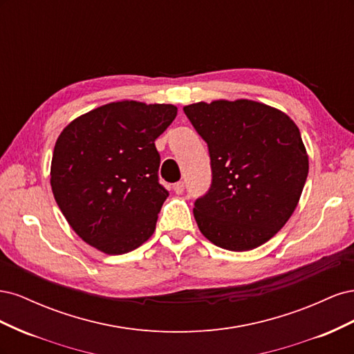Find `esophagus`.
<instances>
[{
    "label": "esophagus",
    "instance_id": "34e87169",
    "mask_svg": "<svg viewBox=\"0 0 354 354\" xmlns=\"http://www.w3.org/2000/svg\"><path fill=\"white\" fill-rule=\"evenodd\" d=\"M173 190L176 192L177 195H181L185 192V183L183 181H178V183H176L174 186H173Z\"/></svg>",
    "mask_w": 354,
    "mask_h": 354
}]
</instances>
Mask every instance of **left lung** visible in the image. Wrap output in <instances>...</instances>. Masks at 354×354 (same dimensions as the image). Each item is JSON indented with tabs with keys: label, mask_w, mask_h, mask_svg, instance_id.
Instances as JSON below:
<instances>
[{
	"label": "left lung",
	"mask_w": 354,
	"mask_h": 354,
	"mask_svg": "<svg viewBox=\"0 0 354 354\" xmlns=\"http://www.w3.org/2000/svg\"><path fill=\"white\" fill-rule=\"evenodd\" d=\"M207 142L211 187L195 202L201 233L229 251H250L292 216L308 174L298 127L286 113L254 100L185 106Z\"/></svg>",
	"instance_id": "obj_1"
}]
</instances>
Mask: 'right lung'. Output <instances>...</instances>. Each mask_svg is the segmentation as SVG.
Segmentation results:
<instances>
[{
    "label": "right lung",
    "mask_w": 354,
    "mask_h": 354,
    "mask_svg": "<svg viewBox=\"0 0 354 354\" xmlns=\"http://www.w3.org/2000/svg\"><path fill=\"white\" fill-rule=\"evenodd\" d=\"M176 116L174 104L122 100L81 115L60 133L51 190L84 242L120 255L152 236L168 198L155 140Z\"/></svg>",
    "instance_id": "1"
}]
</instances>
